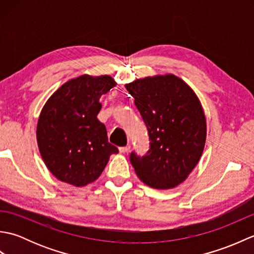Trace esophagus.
<instances>
[{"instance_id": "34e87169", "label": "esophagus", "mask_w": 254, "mask_h": 254, "mask_svg": "<svg viewBox=\"0 0 254 254\" xmlns=\"http://www.w3.org/2000/svg\"><path fill=\"white\" fill-rule=\"evenodd\" d=\"M130 148H131L130 145H127V146L119 147V152L122 153V154H126V153H127V152H128V150H130Z\"/></svg>"}]
</instances>
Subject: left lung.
<instances>
[{
  "instance_id": "8db88e82",
  "label": "left lung",
  "mask_w": 254,
  "mask_h": 254,
  "mask_svg": "<svg viewBox=\"0 0 254 254\" xmlns=\"http://www.w3.org/2000/svg\"><path fill=\"white\" fill-rule=\"evenodd\" d=\"M126 88L146 124L150 141L146 155L131 153L137 177L159 190L179 186L195 168L206 141L201 101L174 74L135 79Z\"/></svg>"
}]
</instances>
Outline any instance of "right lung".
Segmentation results:
<instances>
[{"instance_id":"add662e5","label":"right lung","mask_w":254,"mask_h":254,"mask_svg":"<svg viewBox=\"0 0 254 254\" xmlns=\"http://www.w3.org/2000/svg\"><path fill=\"white\" fill-rule=\"evenodd\" d=\"M116 85L109 75L84 74L67 80L47 100L38 119L37 143L57 179L84 187L98 179L110 155L119 152L97 119L101 95Z\"/></svg>"}]
</instances>
